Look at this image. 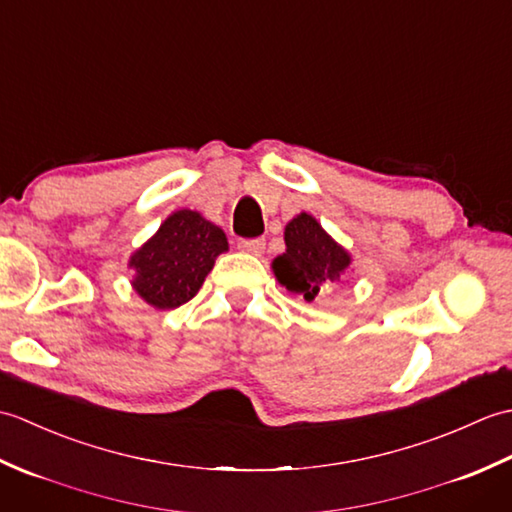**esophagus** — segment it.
Instances as JSON below:
<instances>
[{
  "label": "esophagus",
  "mask_w": 512,
  "mask_h": 512,
  "mask_svg": "<svg viewBox=\"0 0 512 512\" xmlns=\"http://www.w3.org/2000/svg\"><path fill=\"white\" fill-rule=\"evenodd\" d=\"M264 248H266L264 239H246V242H239V250H242V253L255 255V257L262 255Z\"/></svg>",
  "instance_id": "1"
}]
</instances>
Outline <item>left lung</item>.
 Wrapping results in <instances>:
<instances>
[{
  "instance_id": "1",
  "label": "left lung",
  "mask_w": 512,
  "mask_h": 512,
  "mask_svg": "<svg viewBox=\"0 0 512 512\" xmlns=\"http://www.w3.org/2000/svg\"><path fill=\"white\" fill-rule=\"evenodd\" d=\"M286 253L273 259V273L292 295L314 301L352 273L350 250L325 231L317 217L301 211L286 224Z\"/></svg>"
}]
</instances>
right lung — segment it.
I'll return each instance as SVG.
<instances>
[{
	"label": "right lung",
	"mask_w": 512,
	"mask_h": 512,
	"mask_svg": "<svg viewBox=\"0 0 512 512\" xmlns=\"http://www.w3.org/2000/svg\"><path fill=\"white\" fill-rule=\"evenodd\" d=\"M228 250L220 226L191 209L173 211L127 266L134 270L136 295L156 310H173L198 295L215 259Z\"/></svg>",
	"instance_id": "add662e5"
}]
</instances>
